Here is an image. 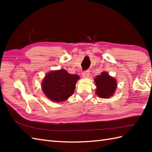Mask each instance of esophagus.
I'll return each instance as SVG.
<instances>
[{"instance_id":"1","label":"esophagus","mask_w":152,"mask_h":152,"mask_svg":"<svg viewBox=\"0 0 152 152\" xmlns=\"http://www.w3.org/2000/svg\"><path fill=\"white\" fill-rule=\"evenodd\" d=\"M89 71L88 70H86L84 72H83L82 74V77L84 78H89Z\"/></svg>"}]
</instances>
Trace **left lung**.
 I'll use <instances>...</instances> for the list:
<instances>
[{
	"mask_svg": "<svg viewBox=\"0 0 152 152\" xmlns=\"http://www.w3.org/2000/svg\"><path fill=\"white\" fill-rule=\"evenodd\" d=\"M96 86V93L101 98H109L114 95L117 88V82L114 78L110 76L106 72H102L101 75L96 76L95 78Z\"/></svg>",
	"mask_w": 152,
	"mask_h": 152,
	"instance_id": "obj_1",
	"label": "left lung"
}]
</instances>
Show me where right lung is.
Listing matches in <instances>:
<instances>
[{
    "label": "right lung",
    "mask_w": 152,
    "mask_h": 152,
    "mask_svg": "<svg viewBox=\"0 0 152 152\" xmlns=\"http://www.w3.org/2000/svg\"><path fill=\"white\" fill-rule=\"evenodd\" d=\"M79 78V76L70 74L64 69L51 71L44 77L42 89L51 101L63 102L73 95Z\"/></svg>",
    "instance_id": "right-lung-1"
}]
</instances>
